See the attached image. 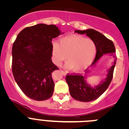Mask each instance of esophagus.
<instances>
[{
  "instance_id": "34e87169",
  "label": "esophagus",
  "mask_w": 129,
  "mask_h": 129,
  "mask_svg": "<svg viewBox=\"0 0 129 129\" xmlns=\"http://www.w3.org/2000/svg\"><path fill=\"white\" fill-rule=\"evenodd\" d=\"M61 72H62V74L64 75V76H66V75H67V72H64V70H61Z\"/></svg>"
}]
</instances>
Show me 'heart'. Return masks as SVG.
Segmentation results:
<instances>
[{"instance_id":"b5f03b06","label":"heart","mask_w":129,"mask_h":129,"mask_svg":"<svg viewBox=\"0 0 129 129\" xmlns=\"http://www.w3.org/2000/svg\"><path fill=\"white\" fill-rule=\"evenodd\" d=\"M97 52L95 42L78 35H70L60 39L59 43L52 44V57L55 64L59 65L67 59L68 68L76 72L89 67L94 61Z\"/></svg>"}]
</instances>
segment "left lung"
Masks as SVG:
<instances>
[{
	"label": "left lung",
	"instance_id": "obj_1",
	"mask_svg": "<svg viewBox=\"0 0 129 129\" xmlns=\"http://www.w3.org/2000/svg\"><path fill=\"white\" fill-rule=\"evenodd\" d=\"M75 32L79 34H86L93 40L95 43L97 48L96 55L95 59L91 65H94L103 54L110 53L113 55L115 61L114 64L109 70L108 74L104 81L98 86L95 87L88 85L86 83L85 77L82 74H67L66 76V81L69 86V90L71 96L75 100L83 102H89L96 100L101 95L105 92L107 88L111 83L113 77L114 70L116 61L117 57L116 55V49L114 44L111 40L107 37L98 31L93 29H88L86 30H76ZM88 68L85 70V73L88 72Z\"/></svg>",
	"mask_w": 129,
	"mask_h": 129
}]
</instances>
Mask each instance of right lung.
Returning a JSON list of instances; mask_svg holds the SVG:
<instances>
[{
    "instance_id": "add662e5",
    "label": "right lung",
    "mask_w": 129,
    "mask_h": 129,
    "mask_svg": "<svg viewBox=\"0 0 129 129\" xmlns=\"http://www.w3.org/2000/svg\"><path fill=\"white\" fill-rule=\"evenodd\" d=\"M60 34L55 25L39 24L22 29L13 43V77L21 90L32 100L44 101L53 95L52 73L59 68L51 59V42Z\"/></svg>"
}]
</instances>
